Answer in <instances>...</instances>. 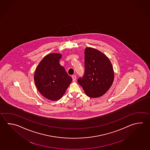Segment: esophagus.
<instances>
[{
  "label": "esophagus",
  "instance_id": "esophagus-1",
  "mask_svg": "<svg viewBox=\"0 0 150 150\" xmlns=\"http://www.w3.org/2000/svg\"><path fill=\"white\" fill-rule=\"evenodd\" d=\"M72 80H73V81H76V75H73V76H72Z\"/></svg>",
  "mask_w": 150,
  "mask_h": 150
}]
</instances>
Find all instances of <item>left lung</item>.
Wrapping results in <instances>:
<instances>
[{"mask_svg":"<svg viewBox=\"0 0 150 150\" xmlns=\"http://www.w3.org/2000/svg\"><path fill=\"white\" fill-rule=\"evenodd\" d=\"M85 74L78 79L86 95L98 98L111 87L114 72L108 57L98 50L87 47L85 50Z\"/></svg>","mask_w":150,"mask_h":150,"instance_id":"left-lung-1","label":"left lung"}]
</instances>
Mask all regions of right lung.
<instances>
[{
    "instance_id": "obj_1",
    "label": "right lung",
    "mask_w": 150,
    "mask_h": 150,
    "mask_svg": "<svg viewBox=\"0 0 150 150\" xmlns=\"http://www.w3.org/2000/svg\"><path fill=\"white\" fill-rule=\"evenodd\" d=\"M62 54L50 53L39 63L34 73V82L38 91L45 98L59 100L63 97L72 79L60 65Z\"/></svg>"
}]
</instances>
